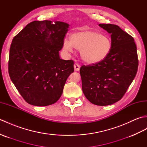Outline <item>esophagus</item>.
I'll return each mask as SVG.
<instances>
[{
	"instance_id": "obj_1",
	"label": "esophagus",
	"mask_w": 147,
	"mask_h": 147,
	"mask_svg": "<svg viewBox=\"0 0 147 147\" xmlns=\"http://www.w3.org/2000/svg\"><path fill=\"white\" fill-rule=\"evenodd\" d=\"M74 70L76 71H80V65L78 63H75L74 64Z\"/></svg>"
}]
</instances>
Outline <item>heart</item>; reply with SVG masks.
Returning a JSON list of instances; mask_svg holds the SVG:
<instances>
[{"label":"heart","mask_w":147,"mask_h":147,"mask_svg":"<svg viewBox=\"0 0 147 147\" xmlns=\"http://www.w3.org/2000/svg\"><path fill=\"white\" fill-rule=\"evenodd\" d=\"M64 49L73 52V49L80 51L81 57L88 64H96L104 61L111 52L110 39L96 31L85 30L73 33L71 40L65 38Z\"/></svg>","instance_id":"1"}]
</instances>
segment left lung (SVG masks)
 Here are the masks:
<instances>
[{"instance_id": "left-lung-1", "label": "left lung", "mask_w": 147, "mask_h": 147, "mask_svg": "<svg viewBox=\"0 0 147 147\" xmlns=\"http://www.w3.org/2000/svg\"><path fill=\"white\" fill-rule=\"evenodd\" d=\"M111 34L112 47L98 63L81 67L84 95L96 105L113 104L122 98L138 71V59L134 38L119 26L99 24Z\"/></svg>"}]
</instances>
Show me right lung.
I'll use <instances>...</instances> for the list:
<instances>
[{
    "mask_svg": "<svg viewBox=\"0 0 147 147\" xmlns=\"http://www.w3.org/2000/svg\"><path fill=\"white\" fill-rule=\"evenodd\" d=\"M69 26L61 21H34L12 40L9 76L28 104L47 106L61 97L67 78L74 72V61L59 57Z\"/></svg>",
    "mask_w": 147,
    "mask_h": 147,
    "instance_id": "obj_1",
    "label": "right lung"
}]
</instances>
